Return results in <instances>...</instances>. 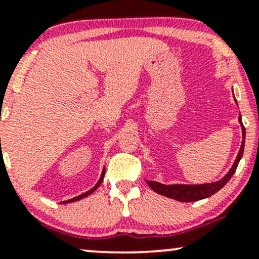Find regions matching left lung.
<instances>
[{
	"instance_id": "8db88e82",
	"label": "left lung",
	"mask_w": 259,
	"mask_h": 259,
	"mask_svg": "<svg viewBox=\"0 0 259 259\" xmlns=\"http://www.w3.org/2000/svg\"><path fill=\"white\" fill-rule=\"evenodd\" d=\"M237 104V102H236ZM241 127H242V144L240 152H238L237 158H236L235 163L231 166L230 171L222 178L219 182L210 183V184H199V185H184V184H174V185H164L157 182H149L147 180V184H148L153 190L157 194L160 195L170 197V199L178 200V201H185V202H191V201H197V200L206 199L213 195L215 193H218L221 188H224L225 185L229 183V180L232 178V175L235 174L236 169H237L238 163H240L242 154H243L244 149V137H246V128H244L243 123H242V117H238Z\"/></svg>"
}]
</instances>
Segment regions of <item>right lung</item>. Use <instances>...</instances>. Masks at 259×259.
I'll list each match as a JSON object with an SVG mask.
<instances>
[{
    "label": "right lung",
    "instance_id": "1",
    "mask_svg": "<svg viewBox=\"0 0 259 259\" xmlns=\"http://www.w3.org/2000/svg\"><path fill=\"white\" fill-rule=\"evenodd\" d=\"M104 177H105V169H104V170H102V174H101V177H100V179H99V182H97V184H96L95 186H94V188L91 189V190L86 191V193L81 194V195H79V196H76V197H73V199L68 200V201H64V204H68V202H73V201H77V200L82 199V197H86V196H88V195H90L91 193H94V191H95L96 189L99 188L100 184H101V183H102V180H104Z\"/></svg>",
    "mask_w": 259,
    "mask_h": 259
}]
</instances>
